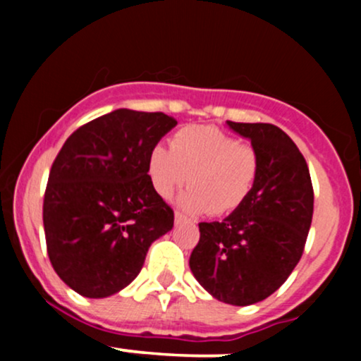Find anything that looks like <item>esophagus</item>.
<instances>
[{
  "label": "esophagus",
  "mask_w": 361,
  "mask_h": 361,
  "mask_svg": "<svg viewBox=\"0 0 361 361\" xmlns=\"http://www.w3.org/2000/svg\"><path fill=\"white\" fill-rule=\"evenodd\" d=\"M183 221H186V217L181 212H175V224H180V222H183Z\"/></svg>",
  "instance_id": "1"
}]
</instances>
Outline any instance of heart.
<instances>
[{"instance_id":"1","label":"heart","mask_w":361,"mask_h":361,"mask_svg":"<svg viewBox=\"0 0 361 361\" xmlns=\"http://www.w3.org/2000/svg\"><path fill=\"white\" fill-rule=\"evenodd\" d=\"M147 168L159 197L171 198L188 181L192 188L180 198L186 212L226 215L238 210L255 190L259 156L221 128L190 126L173 135L171 149H152Z\"/></svg>"}]
</instances>
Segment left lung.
I'll return each mask as SVG.
<instances>
[{
	"mask_svg": "<svg viewBox=\"0 0 361 361\" xmlns=\"http://www.w3.org/2000/svg\"><path fill=\"white\" fill-rule=\"evenodd\" d=\"M227 126L258 152V181L224 221L198 224L190 270L214 299L243 307L270 297L297 267L312 222L314 190L304 156L281 128L231 120Z\"/></svg>",
	"mask_w": 361,
	"mask_h": 361,
	"instance_id": "obj_1",
	"label": "left lung"
}]
</instances>
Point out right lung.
I'll return each mask as SVG.
<instances>
[{"instance_id": "obj_1", "label": "right lung", "mask_w": 361, "mask_h": 361, "mask_svg": "<svg viewBox=\"0 0 361 361\" xmlns=\"http://www.w3.org/2000/svg\"><path fill=\"white\" fill-rule=\"evenodd\" d=\"M176 120L118 109L69 135L49 173L44 231L52 268L82 297L103 299L142 270L175 214L152 186L149 156Z\"/></svg>"}]
</instances>
